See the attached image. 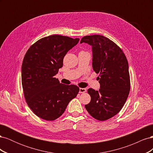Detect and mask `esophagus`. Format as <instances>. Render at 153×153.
Here are the masks:
<instances>
[{
	"label": "esophagus",
	"instance_id": "obj_1",
	"mask_svg": "<svg viewBox=\"0 0 153 153\" xmlns=\"http://www.w3.org/2000/svg\"><path fill=\"white\" fill-rule=\"evenodd\" d=\"M86 91H87V89H85V88H80V89H79L80 93H84V92H85Z\"/></svg>",
	"mask_w": 153,
	"mask_h": 153
}]
</instances>
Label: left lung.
Here are the masks:
<instances>
[{"mask_svg": "<svg viewBox=\"0 0 153 153\" xmlns=\"http://www.w3.org/2000/svg\"><path fill=\"white\" fill-rule=\"evenodd\" d=\"M92 46V68L100 84L99 91L90 88L91 101L87 112L100 121L114 117L122 109L130 90L128 62L121 48L112 40L101 35L83 37L80 43Z\"/></svg>", "mask_w": 153, "mask_h": 153, "instance_id": "obj_1", "label": "left lung"}]
</instances>
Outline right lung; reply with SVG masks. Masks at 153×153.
I'll use <instances>...</instances> for the list:
<instances>
[{
  "mask_svg": "<svg viewBox=\"0 0 153 153\" xmlns=\"http://www.w3.org/2000/svg\"><path fill=\"white\" fill-rule=\"evenodd\" d=\"M79 39L52 35L41 38L27 51L22 66V84L26 102L37 116L53 121L64 112L79 92L75 85L61 84L55 75L63 59Z\"/></svg>",
  "mask_w": 153,
  "mask_h": 153,
  "instance_id": "obj_1",
  "label": "right lung"
}]
</instances>
